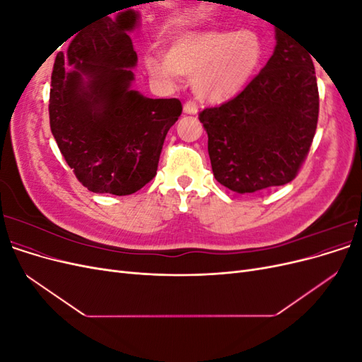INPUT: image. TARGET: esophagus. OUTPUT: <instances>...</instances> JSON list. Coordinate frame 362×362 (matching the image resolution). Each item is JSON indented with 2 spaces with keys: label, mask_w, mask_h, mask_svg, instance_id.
I'll use <instances>...</instances> for the list:
<instances>
[{
  "label": "esophagus",
  "mask_w": 362,
  "mask_h": 362,
  "mask_svg": "<svg viewBox=\"0 0 362 362\" xmlns=\"http://www.w3.org/2000/svg\"><path fill=\"white\" fill-rule=\"evenodd\" d=\"M199 112V105L194 101H187L184 104V113L185 115H196Z\"/></svg>",
  "instance_id": "34e87169"
}]
</instances>
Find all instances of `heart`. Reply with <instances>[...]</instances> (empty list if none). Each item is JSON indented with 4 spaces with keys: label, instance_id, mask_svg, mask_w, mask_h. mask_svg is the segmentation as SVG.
Wrapping results in <instances>:
<instances>
[{
    "label": "heart",
    "instance_id": "obj_1",
    "mask_svg": "<svg viewBox=\"0 0 362 362\" xmlns=\"http://www.w3.org/2000/svg\"><path fill=\"white\" fill-rule=\"evenodd\" d=\"M261 40L250 30L208 28L175 37L168 59L146 57L149 74L172 83L193 75V89L208 101H225L242 92L262 60Z\"/></svg>",
    "mask_w": 362,
    "mask_h": 362
}]
</instances>
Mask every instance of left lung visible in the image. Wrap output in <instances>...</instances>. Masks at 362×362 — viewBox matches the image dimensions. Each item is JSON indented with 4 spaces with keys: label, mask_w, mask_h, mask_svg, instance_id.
I'll list each match as a JSON object with an SVG mask.
<instances>
[{
    "label": "left lung",
    "mask_w": 362,
    "mask_h": 362,
    "mask_svg": "<svg viewBox=\"0 0 362 362\" xmlns=\"http://www.w3.org/2000/svg\"><path fill=\"white\" fill-rule=\"evenodd\" d=\"M319 119V89L311 56L276 28L266 66L233 100L206 107L214 178L237 193L293 181L308 156Z\"/></svg>",
    "instance_id": "8db88e82"
}]
</instances>
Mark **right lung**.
Masks as SVG:
<instances>
[{"label": "right lung", "instance_id": "add662e5", "mask_svg": "<svg viewBox=\"0 0 362 362\" xmlns=\"http://www.w3.org/2000/svg\"><path fill=\"white\" fill-rule=\"evenodd\" d=\"M137 19L127 10L90 23L54 63L52 136L76 180L93 193L125 196L154 178L164 139L182 112L177 98L151 100L131 90L137 54L128 31Z\"/></svg>", "mask_w": 362, "mask_h": 362}]
</instances>
